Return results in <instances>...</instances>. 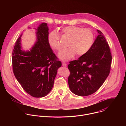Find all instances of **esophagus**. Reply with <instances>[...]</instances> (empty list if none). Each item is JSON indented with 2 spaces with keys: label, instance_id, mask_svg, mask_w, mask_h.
Returning a JSON list of instances; mask_svg holds the SVG:
<instances>
[{
  "label": "esophagus",
  "instance_id": "esophagus-1",
  "mask_svg": "<svg viewBox=\"0 0 126 126\" xmlns=\"http://www.w3.org/2000/svg\"><path fill=\"white\" fill-rule=\"evenodd\" d=\"M62 66H63V67H66V66H67V64H66V63H65V62H63V63H62Z\"/></svg>",
  "mask_w": 126,
  "mask_h": 126
}]
</instances>
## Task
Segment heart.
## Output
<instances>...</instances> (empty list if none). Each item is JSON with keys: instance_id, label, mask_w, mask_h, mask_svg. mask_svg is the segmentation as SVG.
Here are the masks:
<instances>
[{"instance_id": "1", "label": "heart", "mask_w": 126, "mask_h": 126, "mask_svg": "<svg viewBox=\"0 0 126 126\" xmlns=\"http://www.w3.org/2000/svg\"><path fill=\"white\" fill-rule=\"evenodd\" d=\"M61 33L70 38L67 45L69 47L58 54L59 58L62 60H69L73 58L76 54L79 56H83L90 50L93 45L94 36L89 29L68 26L62 27ZM48 42L52 49L57 51L61 49L60 36L56 31H53L48 34Z\"/></svg>"}]
</instances>
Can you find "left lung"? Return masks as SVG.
Instances as JSON below:
<instances>
[{
    "label": "left lung",
    "instance_id": "left-lung-1",
    "mask_svg": "<svg viewBox=\"0 0 126 126\" xmlns=\"http://www.w3.org/2000/svg\"><path fill=\"white\" fill-rule=\"evenodd\" d=\"M91 48L78 60L69 62L68 81L71 91L80 96L90 95L101 87L108 76L112 55L105 36L99 30Z\"/></svg>",
    "mask_w": 126,
    "mask_h": 126
}]
</instances>
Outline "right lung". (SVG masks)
Segmentation results:
<instances>
[{"label":"right lung","instance_id":"obj_1","mask_svg":"<svg viewBox=\"0 0 126 126\" xmlns=\"http://www.w3.org/2000/svg\"><path fill=\"white\" fill-rule=\"evenodd\" d=\"M36 30V41L30 50L22 49V34L17 40L12 52V67L15 78L26 92L41 98L51 91L62 63L49 45L47 24L42 23Z\"/></svg>","mask_w":126,"mask_h":126}]
</instances>
